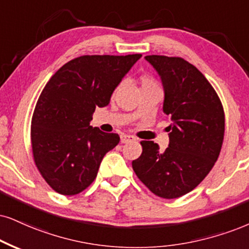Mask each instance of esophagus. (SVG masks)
I'll list each match as a JSON object with an SVG mask.
<instances>
[{
	"mask_svg": "<svg viewBox=\"0 0 249 249\" xmlns=\"http://www.w3.org/2000/svg\"><path fill=\"white\" fill-rule=\"evenodd\" d=\"M120 140H121V143H127L130 142V141H135V137L131 136V135L122 134L121 136H120Z\"/></svg>",
	"mask_w": 249,
	"mask_h": 249,
	"instance_id": "1",
	"label": "esophagus"
}]
</instances>
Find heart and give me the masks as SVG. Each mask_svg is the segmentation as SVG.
Segmentation results:
<instances>
[{
    "label": "heart",
    "mask_w": 249,
    "mask_h": 249,
    "mask_svg": "<svg viewBox=\"0 0 249 249\" xmlns=\"http://www.w3.org/2000/svg\"><path fill=\"white\" fill-rule=\"evenodd\" d=\"M141 82H142V87H143V85H155L156 84L155 79L149 77V76H142V78H141Z\"/></svg>",
    "instance_id": "1"
}]
</instances>
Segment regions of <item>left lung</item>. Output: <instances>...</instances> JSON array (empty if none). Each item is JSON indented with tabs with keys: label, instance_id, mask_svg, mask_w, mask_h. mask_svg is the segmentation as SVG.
I'll list each match as a JSON object with an SVG mask.
<instances>
[{
	"label": "left lung",
	"instance_id": "left-lung-1",
	"mask_svg": "<svg viewBox=\"0 0 249 249\" xmlns=\"http://www.w3.org/2000/svg\"><path fill=\"white\" fill-rule=\"evenodd\" d=\"M145 60L164 87L162 109L172 120L170 144L162 152L153 141H142V155L133 160V170L155 195L177 198L197 187L218 159L225 114L213 85L192 63L165 55Z\"/></svg>",
	"mask_w": 249,
	"mask_h": 249
}]
</instances>
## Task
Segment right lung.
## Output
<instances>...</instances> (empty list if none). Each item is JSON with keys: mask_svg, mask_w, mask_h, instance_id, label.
<instances>
[{"mask_svg": "<svg viewBox=\"0 0 249 249\" xmlns=\"http://www.w3.org/2000/svg\"><path fill=\"white\" fill-rule=\"evenodd\" d=\"M142 54L83 55L47 82L32 115L31 144L36 166L62 195H76L96 179L100 162L118 145V134L92 128L96 107L110 96Z\"/></svg>", "mask_w": 249, "mask_h": 249, "instance_id": "right-lung-1", "label": "right lung"}]
</instances>
